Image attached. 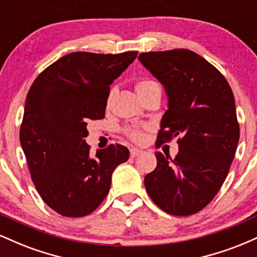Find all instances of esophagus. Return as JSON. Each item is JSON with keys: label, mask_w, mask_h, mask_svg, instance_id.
I'll return each instance as SVG.
<instances>
[{"label": "esophagus", "mask_w": 257, "mask_h": 257, "mask_svg": "<svg viewBox=\"0 0 257 257\" xmlns=\"http://www.w3.org/2000/svg\"><path fill=\"white\" fill-rule=\"evenodd\" d=\"M141 153H143V151H141V150H139V149H134V147H133V149H131V157H137V156H139V155H141Z\"/></svg>", "instance_id": "obj_1"}]
</instances>
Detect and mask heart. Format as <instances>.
<instances>
[{"instance_id":"b5f03b06","label":"heart","mask_w":257,"mask_h":257,"mask_svg":"<svg viewBox=\"0 0 257 257\" xmlns=\"http://www.w3.org/2000/svg\"><path fill=\"white\" fill-rule=\"evenodd\" d=\"M135 89H137V93L143 100H145L147 98H151V96H155V95H159V96L162 95L161 84H159L157 81H155V79H151V78H140L139 79V81L137 82V84H135ZM114 91H116V88H112V89L110 90V93H108V98H107L108 101L111 100L112 95L114 94ZM126 134H128V137L131 138L133 141H137V143H140L144 138L143 132H141L140 129H137V128L126 129Z\"/></svg>"}]
</instances>
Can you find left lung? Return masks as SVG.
Segmentation results:
<instances>
[{
	"mask_svg": "<svg viewBox=\"0 0 257 257\" xmlns=\"http://www.w3.org/2000/svg\"><path fill=\"white\" fill-rule=\"evenodd\" d=\"M141 64L168 94L157 143L178 138L175 158L156 152L157 167L145 176L150 198L168 214L188 216L220 191L239 140L233 91L225 76L190 49L141 53Z\"/></svg>",
	"mask_w": 257,
	"mask_h": 257,
	"instance_id": "obj_1",
	"label": "left lung"
}]
</instances>
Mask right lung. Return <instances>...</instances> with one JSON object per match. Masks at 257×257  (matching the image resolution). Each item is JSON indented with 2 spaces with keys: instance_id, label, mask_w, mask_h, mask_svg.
<instances>
[{
  "instance_id": "add662e5",
  "label": "right lung",
  "mask_w": 257,
  "mask_h": 257,
  "mask_svg": "<svg viewBox=\"0 0 257 257\" xmlns=\"http://www.w3.org/2000/svg\"><path fill=\"white\" fill-rule=\"evenodd\" d=\"M138 52H75L44 69L26 96L20 144L41 198L66 217L93 213L108 194L111 175L126 162L125 146L90 156L87 123L102 119L110 85Z\"/></svg>"
}]
</instances>
